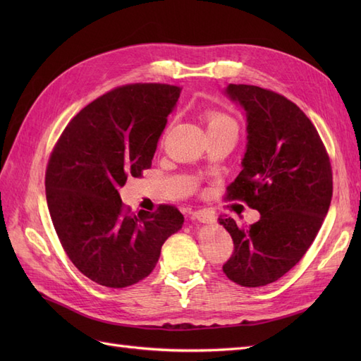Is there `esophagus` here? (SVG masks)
Here are the masks:
<instances>
[{
    "mask_svg": "<svg viewBox=\"0 0 361 361\" xmlns=\"http://www.w3.org/2000/svg\"><path fill=\"white\" fill-rule=\"evenodd\" d=\"M194 218L200 223H207L211 224L215 221V215L211 212V211H206V209H202V211H195L194 212Z\"/></svg>",
    "mask_w": 361,
    "mask_h": 361,
    "instance_id": "1",
    "label": "esophagus"
}]
</instances>
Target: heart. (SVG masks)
I'll return each instance as SVG.
<instances>
[{"mask_svg":"<svg viewBox=\"0 0 361 361\" xmlns=\"http://www.w3.org/2000/svg\"><path fill=\"white\" fill-rule=\"evenodd\" d=\"M206 122L207 134L209 133H220V130H236L238 133V123L235 118L226 114L220 110H206L203 114Z\"/></svg>","mask_w":361,"mask_h":361,"instance_id":"obj_1","label":"heart"}]
</instances>
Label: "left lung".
Here are the masks:
<instances>
[{
  "mask_svg": "<svg viewBox=\"0 0 361 361\" xmlns=\"http://www.w3.org/2000/svg\"><path fill=\"white\" fill-rule=\"evenodd\" d=\"M226 93L245 110L248 134L226 197L245 202L260 220L244 227L220 216L233 239L223 271L236 285L260 288L285 276L314 241L331 203V162L310 118L285 96L247 84H228Z\"/></svg>",
  "mask_w": 361,
  "mask_h": 361,
  "instance_id": "obj_1",
  "label": "left lung"
}]
</instances>
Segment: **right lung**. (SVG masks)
<instances>
[{
    "label": "right lung",
    "instance_id": "obj_1",
    "mask_svg": "<svg viewBox=\"0 0 361 361\" xmlns=\"http://www.w3.org/2000/svg\"><path fill=\"white\" fill-rule=\"evenodd\" d=\"M180 87L128 84L76 114L54 146L45 174L51 220L85 277L126 288L155 268L166 239L183 224L176 206L130 212L118 188L152 167Z\"/></svg>",
    "mask_w": 361,
    "mask_h": 361
}]
</instances>
